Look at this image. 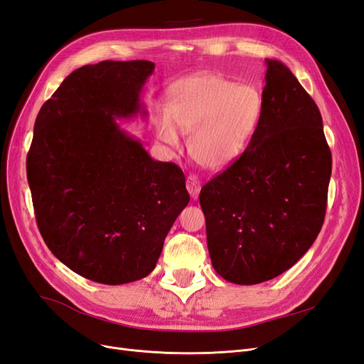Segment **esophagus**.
Wrapping results in <instances>:
<instances>
[{
    "instance_id": "34e87169",
    "label": "esophagus",
    "mask_w": 364,
    "mask_h": 364,
    "mask_svg": "<svg viewBox=\"0 0 364 364\" xmlns=\"http://www.w3.org/2000/svg\"><path fill=\"white\" fill-rule=\"evenodd\" d=\"M200 181L196 178V176H188V178H186V190H188V193L191 194V197L193 199L196 200L197 197H199V193H200Z\"/></svg>"
}]
</instances>
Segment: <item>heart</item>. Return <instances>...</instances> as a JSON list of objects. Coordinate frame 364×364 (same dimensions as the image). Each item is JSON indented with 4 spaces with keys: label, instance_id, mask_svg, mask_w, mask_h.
I'll use <instances>...</instances> for the list:
<instances>
[{
    "label": "heart",
    "instance_id": "1",
    "mask_svg": "<svg viewBox=\"0 0 364 364\" xmlns=\"http://www.w3.org/2000/svg\"><path fill=\"white\" fill-rule=\"evenodd\" d=\"M262 97L257 87L237 85L213 73L188 75L170 86L165 115L155 121L158 138L181 146L190 134L191 156L211 171H223L249 147L262 118Z\"/></svg>",
    "mask_w": 364,
    "mask_h": 364
}]
</instances>
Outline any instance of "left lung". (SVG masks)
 Wrapping results in <instances>:
<instances>
[{"instance_id":"left-lung-1","label":"left lung","mask_w":364,"mask_h":364,"mask_svg":"<svg viewBox=\"0 0 364 364\" xmlns=\"http://www.w3.org/2000/svg\"><path fill=\"white\" fill-rule=\"evenodd\" d=\"M266 65L257 134L199 196L213 267L240 285L277 278L304 257L323 225L331 178L317 105L282 62Z\"/></svg>"}]
</instances>
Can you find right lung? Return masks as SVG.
<instances>
[{
  "instance_id": "right-lung-1",
  "label": "right lung",
  "mask_w": 364,
  "mask_h": 364,
  "mask_svg": "<svg viewBox=\"0 0 364 364\" xmlns=\"http://www.w3.org/2000/svg\"><path fill=\"white\" fill-rule=\"evenodd\" d=\"M153 71L149 60L85 65L35 123L27 179L41 235L60 262L94 282L150 274L190 202L178 165L153 159L117 121L147 117L141 92Z\"/></svg>"
}]
</instances>
